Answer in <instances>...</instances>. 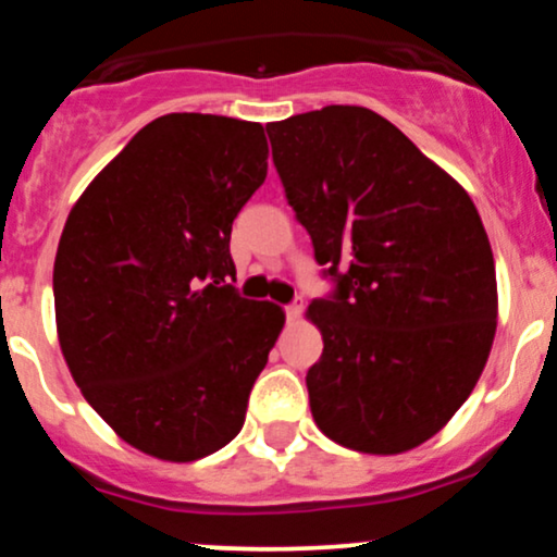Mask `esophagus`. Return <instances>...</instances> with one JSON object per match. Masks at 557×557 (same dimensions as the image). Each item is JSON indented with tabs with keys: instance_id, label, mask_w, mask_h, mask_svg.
I'll return each mask as SVG.
<instances>
[{
	"instance_id": "esophagus-1",
	"label": "esophagus",
	"mask_w": 557,
	"mask_h": 557,
	"mask_svg": "<svg viewBox=\"0 0 557 557\" xmlns=\"http://www.w3.org/2000/svg\"><path fill=\"white\" fill-rule=\"evenodd\" d=\"M285 314H287V322L296 324L300 314H304V298H296L290 306H285Z\"/></svg>"
}]
</instances>
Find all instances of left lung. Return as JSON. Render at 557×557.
<instances>
[{
	"mask_svg": "<svg viewBox=\"0 0 557 557\" xmlns=\"http://www.w3.org/2000/svg\"><path fill=\"white\" fill-rule=\"evenodd\" d=\"M267 133L335 280L306 311L324 341L306 374L311 417L350 450H411L463 406L495 341V259L474 201L367 107L293 114Z\"/></svg>",
	"mask_w": 557,
	"mask_h": 557,
	"instance_id": "left-lung-1",
	"label": "left lung"
}]
</instances>
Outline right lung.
Returning <instances> with one entry per match:
<instances>
[{
  "instance_id": "obj_1",
  "label": "right lung",
  "mask_w": 557,
  "mask_h": 557,
  "mask_svg": "<svg viewBox=\"0 0 557 557\" xmlns=\"http://www.w3.org/2000/svg\"><path fill=\"white\" fill-rule=\"evenodd\" d=\"M264 127L175 112L140 127L70 209L54 314L70 374L127 445L188 463L246 421L285 314L225 285L230 233L267 177Z\"/></svg>"
}]
</instances>
